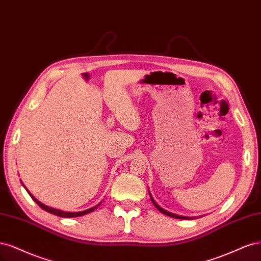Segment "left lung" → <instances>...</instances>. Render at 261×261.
I'll list each match as a JSON object with an SVG mask.
<instances>
[{"label": "left lung", "instance_id": "1", "mask_svg": "<svg viewBox=\"0 0 261 261\" xmlns=\"http://www.w3.org/2000/svg\"><path fill=\"white\" fill-rule=\"evenodd\" d=\"M148 194H149V197H150V200L153 201V204H154V206L159 210V212H161L162 214H164V215H166V216H169V217H172V218H175V219H182V220H192V219H196V217H186V216H179V215H175V214H172V213H170V212H168V210H166V209H164V208H162L161 206H159L156 201H155V199L153 198V196H152V194H150V192H149V190H148Z\"/></svg>", "mask_w": 261, "mask_h": 261}]
</instances>
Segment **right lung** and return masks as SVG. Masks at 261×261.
Segmentation results:
<instances>
[{
    "mask_svg": "<svg viewBox=\"0 0 261 261\" xmlns=\"http://www.w3.org/2000/svg\"><path fill=\"white\" fill-rule=\"evenodd\" d=\"M20 182H21V184H22V187L26 189V191L28 192V194L31 196V198L36 201V203L43 209V210H45V212H47V213H49V214H53V215H56V216H58V217H62V218H73V217H80V216H83V215H87V214H90V213H92V212H94V210L102 204V201H100L99 204H97L96 206H94V207H92V208H89V209H87V210H83V212H77V213H70V212H63V210H60V209H56V208H53V207H49V206H46V205H44L43 203H41L40 200H38L35 196H33L31 193L29 192V190L24 187V184L22 183V181L20 180Z\"/></svg>",
    "mask_w": 261,
    "mask_h": 261,
    "instance_id": "obj_1",
    "label": "right lung"
}]
</instances>
